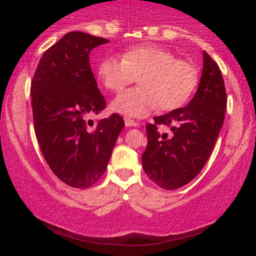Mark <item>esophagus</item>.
Segmentation results:
<instances>
[{"mask_svg":"<svg viewBox=\"0 0 256 256\" xmlns=\"http://www.w3.org/2000/svg\"><path fill=\"white\" fill-rule=\"evenodd\" d=\"M125 125L126 128H132V126H137L138 122H136L134 120H132L130 118H125Z\"/></svg>","mask_w":256,"mask_h":256,"instance_id":"1","label":"esophagus"}]
</instances>
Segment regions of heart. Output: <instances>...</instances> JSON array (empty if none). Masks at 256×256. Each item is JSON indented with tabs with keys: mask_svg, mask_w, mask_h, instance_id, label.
Segmentation results:
<instances>
[{
	"mask_svg": "<svg viewBox=\"0 0 256 256\" xmlns=\"http://www.w3.org/2000/svg\"><path fill=\"white\" fill-rule=\"evenodd\" d=\"M98 78L107 90L118 92L137 78L140 86L126 90L112 101L110 110L140 118L158 108L177 110L198 86V73L188 61L158 46H132L122 58L107 56L100 61Z\"/></svg>",
	"mask_w": 256,
	"mask_h": 256,
	"instance_id": "b5f03b06",
	"label": "heart"
}]
</instances>
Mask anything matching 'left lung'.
I'll return each instance as SVG.
<instances>
[{"instance_id": "1", "label": "left lung", "mask_w": 256, "mask_h": 256, "mask_svg": "<svg viewBox=\"0 0 256 256\" xmlns=\"http://www.w3.org/2000/svg\"><path fill=\"white\" fill-rule=\"evenodd\" d=\"M226 90L222 71L204 52L198 89L189 104L146 124L148 144L142 154L144 172L155 184L174 190L192 182L207 162L225 119ZM168 126L171 132L158 130Z\"/></svg>"}]
</instances>
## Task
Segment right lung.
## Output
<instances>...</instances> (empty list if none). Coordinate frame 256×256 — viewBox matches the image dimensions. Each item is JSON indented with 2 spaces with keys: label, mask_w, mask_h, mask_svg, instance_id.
I'll return each mask as SVG.
<instances>
[{
  "label": "right lung",
  "mask_w": 256,
  "mask_h": 256,
  "mask_svg": "<svg viewBox=\"0 0 256 256\" xmlns=\"http://www.w3.org/2000/svg\"><path fill=\"white\" fill-rule=\"evenodd\" d=\"M85 32H68L40 60L31 83L36 137L46 164L70 186L85 189L102 177L124 128L119 114L98 120L88 116L106 107L91 71L89 54L108 43Z\"/></svg>",
  "instance_id": "right-lung-1"
}]
</instances>
